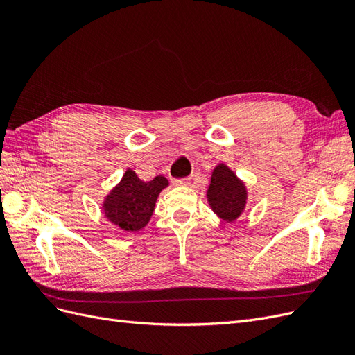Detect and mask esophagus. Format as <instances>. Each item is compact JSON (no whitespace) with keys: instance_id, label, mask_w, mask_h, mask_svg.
<instances>
[{"instance_id":"obj_1","label":"esophagus","mask_w":355,"mask_h":355,"mask_svg":"<svg viewBox=\"0 0 355 355\" xmlns=\"http://www.w3.org/2000/svg\"><path fill=\"white\" fill-rule=\"evenodd\" d=\"M171 182H173V185H176V187H187V185H189V179H188V178H184V179H173Z\"/></svg>"}]
</instances>
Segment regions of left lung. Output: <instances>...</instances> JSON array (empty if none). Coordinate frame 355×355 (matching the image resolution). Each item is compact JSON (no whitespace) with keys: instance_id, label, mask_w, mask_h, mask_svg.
I'll list each match as a JSON object with an SVG mask.
<instances>
[{"instance_id":"left-lung-1","label":"left lung","mask_w":355,"mask_h":355,"mask_svg":"<svg viewBox=\"0 0 355 355\" xmlns=\"http://www.w3.org/2000/svg\"><path fill=\"white\" fill-rule=\"evenodd\" d=\"M207 201L211 210L220 219L232 223L241 216L247 202L244 182L240 180L227 164H218L211 173Z\"/></svg>"}]
</instances>
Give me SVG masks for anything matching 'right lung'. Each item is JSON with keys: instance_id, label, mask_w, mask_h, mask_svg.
I'll list each match as a JSON object with an SVG mask.
<instances>
[{"instance_id": "right-lung-1", "label": "right lung", "mask_w": 355, "mask_h": 355, "mask_svg": "<svg viewBox=\"0 0 355 355\" xmlns=\"http://www.w3.org/2000/svg\"><path fill=\"white\" fill-rule=\"evenodd\" d=\"M168 187L164 176L144 182L132 168H127L115 188L105 197V218L127 232H137L151 219L159 192Z\"/></svg>"}]
</instances>
